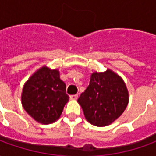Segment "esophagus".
<instances>
[{
	"instance_id": "esophagus-1",
	"label": "esophagus",
	"mask_w": 156,
	"mask_h": 156,
	"mask_svg": "<svg viewBox=\"0 0 156 156\" xmlns=\"http://www.w3.org/2000/svg\"><path fill=\"white\" fill-rule=\"evenodd\" d=\"M78 98V94H73V95H71L70 96V98L73 99V100H75V99H77Z\"/></svg>"
}]
</instances>
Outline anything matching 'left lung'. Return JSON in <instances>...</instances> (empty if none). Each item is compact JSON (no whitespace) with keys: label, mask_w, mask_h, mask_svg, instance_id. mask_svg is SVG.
Here are the masks:
<instances>
[{"label":"left lung","mask_w":156,"mask_h":156,"mask_svg":"<svg viewBox=\"0 0 156 156\" xmlns=\"http://www.w3.org/2000/svg\"><path fill=\"white\" fill-rule=\"evenodd\" d=\"M78 102L90 124L104 127L124 113L129 103V93L124 80L107 69L104 73H92L89 85Z\"/></svg>","instance_id":"1"}]
</instances>
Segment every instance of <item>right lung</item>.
I'll return each mask as SVG.
<instances>
[{
    "mask_svg": "<svg viewBox=\"0 0 156 156\" xmlns=\"http://www.w3.org/2000/svg\"><path fill=\"white\" fill-rule=\"evenodd\" d=\"M69 96L59 71L42 67L27 81L22 94V104L27 113L43 124L59 119Z\"/></svg>",
    "mask_w": 156,
    "mask_h": 156,
    "instance_id": "1",
    "label": "right lung"
}]
</instances>
